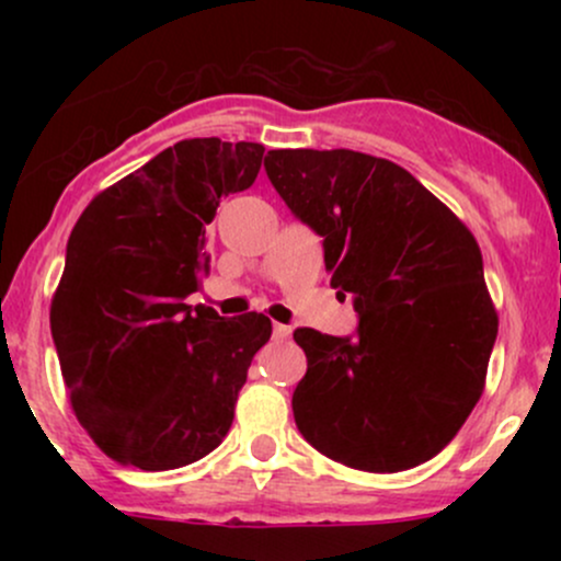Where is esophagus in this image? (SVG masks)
<instances>
[{
    "instance_id": "esophagus-1",
    "label": "esophagus",
    "mask_w": 561,
    "mask_h": 561,
    "mask_svg": "<svg viewBox=\"0 0 561 561\" xmlns=\"http://www.w3.org/2000/svg\"><path fill=\"white\" fill-rule=\"evenodd\" d=\"M289 334H293V327H287V324H274V337H276V340H287Z\"/></svg>"
}]
</instances>
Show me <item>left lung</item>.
Segmentation results:
<instances>
[{
    "label": "left lung",
    "instance_id": "8db88e82",
    "mask_svg": "<svg viewBox=\"0 0 561 561\" xmlns=\"http://www.w3.org/2000/svg\"><path fill=\"white\" fill-rule=\"evenodd\" d=\"M287 208L324 237L358 337L295 330L308 358L295 424L340 465L403 472L454 440L485 390L499 313L480 244L446 203L392 160L353 150H268Z\"/></svg>",
    "mask_w": 561,
    "mask_h": 561
}]
</instances>
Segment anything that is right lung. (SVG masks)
Listing matches in <instances>:
<instances>
[{
	"instance_id": "1",
	"label": "right lung",
	"mask_w": 561,
	"mask_h": 561,
	"mask_svg": "<svg viewBox=\"0 0 561 561\" xmlns=\"http://www.w3.org/2000/svg\"><path fill=\"white\" fill-rule=\"evenodd\" d=\"M263 150L176 141L102 190L70 231L49 324L70 409L118 465L186 467L229 433L272 319H224L184 298L210 272L205 227L255 182Z\"/></svg>"
}]
</instances>
